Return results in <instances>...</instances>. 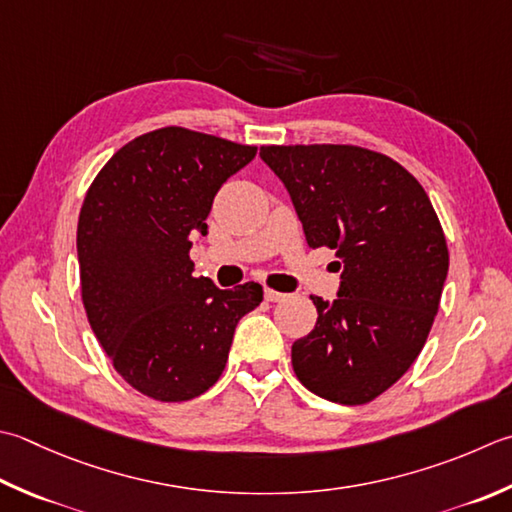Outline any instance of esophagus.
I'll use <instances>...</instances> for the list:
<instances>
[{"label":"esophagus","mask_w":512,"mask_h":512,"mask_svg":"<svg viewBox=\"0 0 512 512\" xmlns=\"http://www.w3.org/2000/svg\"><path fill=\"white\" fill-rule=\"evenodd\" d=\"M264 297H266V302H282V299H286L284 293H277V290H273V288H266Z\"/></svg>","instance_id":"1"}]
</instances>
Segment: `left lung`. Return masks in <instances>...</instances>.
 Here are the masks:
<instances>
[{
	"label": "left lung",
	"mask_w": 512,
	"mask_h": 512,
	"mask_svg": "<svg viewBox=\"0 0 512 512\" xmlns=\"http://www.w3.org/2000/svg\"><path fill=\"white\" fill-rule=\"evenodd\" d=\"M293 199L310 248H335L342 286L313 295L317 324L293 344L310 393L359 406L422 353L448 273L442 224L422 184L377 150L353 144L262 146Z\"/></svg>",
	"instance_id": "8db88e82"
}]
</instances>
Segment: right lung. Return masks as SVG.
I'll list each match as a JSON object with an SVG mask.
<instances>
[{
    "instance_id": "right-lung-1",
    "label": "right lung",
    "mask_w": 512,
    "mask_h": 512,
    "mask_svg": "<svg viewBox=\"0 0 512 512\" xmlns=\"http://www.w3.org/2000/svg\"><path fill=\"white\" fill-rule=\"evenodd\" d=\"M257 146L166 126L135 137L90 184L77 224L90 328L113 368L157 402H188L224 373L235 326L262 304L246 282L193 277L190 235H206L217 190Z\"/></svg>"
}]
</instances>
